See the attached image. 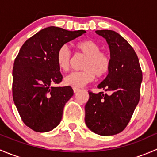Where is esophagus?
Masks as SVG:
<instances>
[{
    "instance_id": "obj_1",
    "label": "esophagus",
    "mask_w": 157,
    "mask_h": 157,
    "mask_svg": "<svg viewBox=\"0 0 157 157\" xmlns=\"http://www.w3.org/2000/svg\"><path fill=\"white\" fill-rule=\"evenodd\" d=\"M73 90H74V93H77V92L80 91V89H77V88H74Z\"/></svg>"
}]
</instances>
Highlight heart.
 I'll list each match as a JSON object with an SVG mask.
<instances>
[{
	"label": "heart",
	"mask_w": 157,
	"mask_h": 157,
	"mask_svg": "<svg viewBox=\"0 0 157 157\" xmlns=\"http://www.w3.org/2000/svg\"><path fill=\"white\" fill-rule=\"evenodd\" d=\"M76 48L85 55L81 71H72L64 78V84L74 88H81L93 81L94 76L102 77L109 72L111 67L110 56L101 51L99 43L93 40H85L78 42ZM56 61L58 67L62 71H67L71 65V53L67 45L58 48L56 54Z\"/></svg>",
	"instance_id": "heart-1"
}]
</instances>
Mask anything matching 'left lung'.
<instances>
[{
	"mask_svg": "<svg viewBox=\"0 0 157 157\" xmlns=\"http://www.w3.org/2000/svg\"><path fill=\"white\" fill-rule=\"evenodd\" d=\"M96 33L106 40L111 58L108 75L97 87L112 94L89 92L85 122L93 132L110 136L121 132L131 120L140 100L142 71L137 54L122 36L108 29Z\"/></svg>",
	"mask_w": 157,
	"mask_h": 157,
	"instance_id": "obj_1",
	"label": "left lung"
}]
</instances>
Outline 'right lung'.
<instances>
[{"label":"right lung","mask_w":157,"mask_h":157,"mask_svg":"<svg viewBox=\"0 0 157 157\" xmlns=\"http://www.w3.org/2000/svg\"><path fill=\"white\" fill-rule=\"evenodd\" d=\"M86 33L49 26L24 42L14 61L13 99L21 119L36 132H47L61 122L71 86H52L62 80L56 61L58 48Z\"/></svg>","instance_id":"1"}]
</instances>
